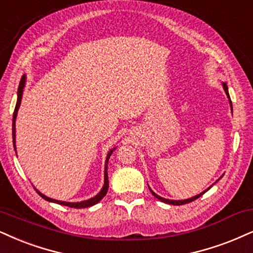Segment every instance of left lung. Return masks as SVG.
<instances>
[{
	"label": "left lung",
	"mask_w": 253,
	"mask_h": 253,
	"mask_svg": "<svg viewBox=\"0 0 253 253\" xmlns=\"http://www.w3.org/2000/svg\"><path fill=\"white\" fill-rule=\"evenodd\" d=\"M223 88H224V91H225V93H226L227 98H229V102H230V107H231V110H232V103H231V99H230L229 90H227V85H226V83H225V82H223ZM210 188H211V186H210ZM210 188H209V189H210ZM149 189H150V188H149ZM209 189L205 190V191H203L202 193H199V195H197V196H193V197H191V198H188V199H183V201H172V199H167V198H163V197H161V196L156 195V193H155L154 191H152L151 189H150V191H151L152 195H154L155 197L157 198V199H160L161 202H164V203H167V204H172V205H183V204H188V203H191V202L195 201V199L199 198V197H201V196L203 195V193H205V192H207Z\"/></svg>",
	"instance_id": "left-lung-1"
}]
</instances>
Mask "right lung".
<instances>
[{"label":"right lung","instance_id":"obj_1","mask_svg":"<svg viewBox=\"0 0 253 253\" xmlns=\"http://www.w3.org/2000/svg\"><path fill=\"white\" fill-rule=\"evenodd\" d=\"M24 85H26V75H23L22 76V79L20 81V85H18V89H17V102H16V107H15V110H14V115H12V143H14V149L15 151H16V145H15V142H16V133H15V130H16V127H15V122H16V116H17V111H18V108H20L21 105V99H22V95H23V89H24ZM116 148L111 149L110 151L108 152L107 155V161H105V168H104V185H103V188L101 191H99L97 195L95 196V197L90 198V199H86V201H83V202H77V203H69V202H62V201H56V199H52V198H49L46 197L45 195H43V193H41L39 190H36V192L39 193V195L42 197L43 199H45V201L48 202H52V203H57V204H61V205H65V207H69V208H75V209H84V208H89V207H92V205L97 204V203L101 201V199L104 197L105 195H107L108 192V189H109V179H108V162H109V158H110V156L114 150Z\"/></svg>","mask_w":253,"mask_h":253}]
</instances>
